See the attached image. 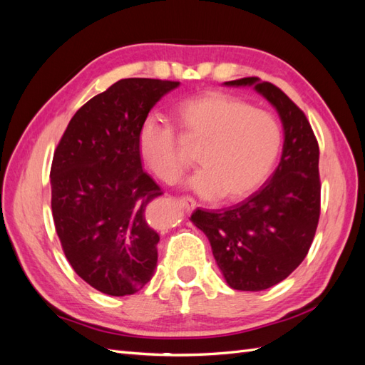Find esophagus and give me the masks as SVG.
<instances>
[{"mask_svg": "<svg viewBox=\"0 0 365 365\" xmlns=\"http://www.w3.org/2000/svg\"><path fill=\"white\" fill-rule=\"evenodd\" d=\"M178 204L184 208L185 213H192L196 208V202H195V200H192L190 196H181L178 200Z\"/></svg>", "mask_w": 365, "mask_h": 365, "instance_id": "34e87169", "label": "esophagus"}]
</instances>
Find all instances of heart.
Wrapping results in <instances>:
<instances>
[{
  "label": "heart",
  "mask_w": 365,
  "mask_h": 365,
  "mask_svg": "<svg viewBox=\"0 0 365 365\" xmlns=\"http://www.w3.org/2000/svg\"><path fill=\"white\" fill-rule=\"evenodd\" d=\"M173 114L185 134L200 141L196 161L201 168L187 181L193 192L239 201L269 178L283 141L282 126L271 113L224 93H205L180 102ZM138 145L143 161L160 180L180 178L185 163L169 125L148 117Z\"/></svg>",
  "instance_id": "b5f03b06"
}]
</instances>
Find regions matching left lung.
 Masks as SVG:
<instances>
[{"label":"left lung","mask_w":365,"mask_h":365,"mask_svg":"<svg viewBox=\"0 0 365 365\" xmlns=\"http://www.w3.org/2000/svg\"><path fill=\"white\" fill-rule=\"evenodd\" d=\"M224 85L252 86L275 108L284 137L282 158L271 180L245 201L216 212L196 210L190 220L204 231L230 288L257 292L288 277L312 245L322 192L319 149L302 109L277 86L259 77Z\"/></svg>","instance_id":"left-lung-1"}]
</instances>
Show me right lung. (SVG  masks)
I'll use <instances>...</instances> for the list:
<instances>
[{"label": "right lung", "instance_id": "right-lung-1", "mask_svg": "<svg viewBox=\"0 0 365 365\" xmlns=\"http://www.w3.org/2000/svg\"><path fill=\"white\" fill-rule=\"evenodd\" d=\"M180 82L121 79L77 111L53 157L51 212L65 257L94 289L123 297L157 268L160 236L145 219L163 195L143 170L138 134Z\"/></svg>", "mask_w": 365, "mask_h": 365}]
</instances>
